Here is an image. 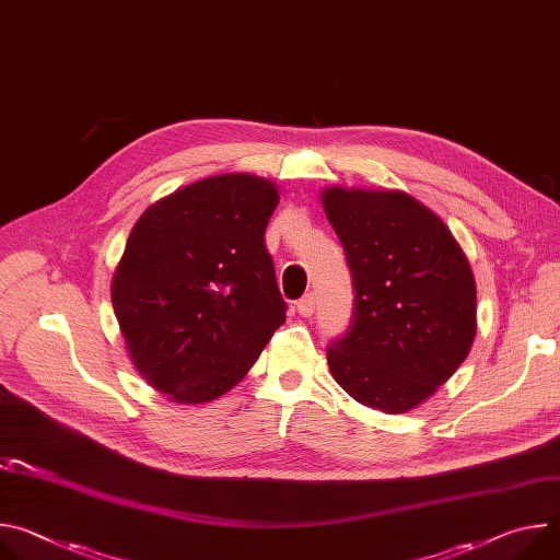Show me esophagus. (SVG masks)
<instances>
[{
    "label": "esophagus",
    "instance_id": "34e87169",
    "mask_svg": "<svg viewBox=\"0 0 560 560\" xmlns=\"http://www.w3.org/2000/svg\"><path fill=\"white\" fill-rule=\"evenodd\" d=\"M314 307H316V296H314V292H307L305 296H301V299L296 301V310H299V314H303V316H312V314H314Z\"/></svg>",
    "mask_w": 560,
    "mask_h": 560
}]
</instances>
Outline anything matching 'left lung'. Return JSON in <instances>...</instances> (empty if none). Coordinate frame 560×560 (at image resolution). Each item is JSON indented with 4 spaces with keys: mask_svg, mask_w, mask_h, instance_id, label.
Wrapping results in <instances>:
<instances>
[{
    "mask_svg": "<svg viewBox=\"0 0 560 560\" xmlns=\"http://www.w3.org/2000/svg\"><path fill=\"white\" fill-rule=\"evenodd\" d=\"M324 210L346 250L354 314L328 365L354 401L404 415L465 361L476 285L447 225L406 192L328 188Z\"/></svg>",
    "mask_w": 560,
    "mask_h": 560,
    "instance_id": "obj_1",
    "label": "left lung"
}]
</instances>
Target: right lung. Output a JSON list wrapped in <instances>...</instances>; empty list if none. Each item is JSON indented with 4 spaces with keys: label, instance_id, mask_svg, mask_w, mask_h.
<instances>
[{
    "label": "right lung",
    "instance_id": "right-lung-1",
    "mask_svg": "<svg viewBox=\"0 0 560 560\" xmlns=\"http://www.w3.org/2000/svg\"><path fill=\"white\" fill-rule=\"evenodd\" d=\"M272 182L221 175L150 206L113 279V307L139 374L177 404L234 387L285 322L266 248Z\"/></svg>",
    "mask_w": 560,
    "mask_h": 560
}]
</instances>
